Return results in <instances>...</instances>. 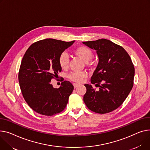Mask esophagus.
<instances>
[{
    "mask_svg": "<svg viewBox=\"0 0 150 150\" xmlns=\"http://www.w3.org/2000/svg\"><path fill=\"white\" fill-rule=\"evenodd\" d=\"M74 88H76V87H78V86H79V85L78 84H74Z\"/></svg>",
    "mask_w": 150,
    "mask_h": 150,
    "instance_id": "esophagus-1",
    "label": "esophagus"
}]
</instances>
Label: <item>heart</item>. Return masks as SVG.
<instances>
[{"label":"heart","instance_id":"b5f03b06","mask_svg":"<svg viewBox=\"0 0 150 150\" xmlns=\"http://www.w3.org/2000/svg\"><path fill=\"white\" fill-rule=\"evenodd\" d=\"M74 54L86 63L88 62L93 56L92 50L85 46H80L75 48L74 50ZM58 64L62 69L68 68L69 59L68 55L65 52H63L59 55L58 57ZM87 76V75L86 72H74L68 75V78L72 81L80 83Z\"/></svg>","mask_w":150,"mask_h":150}]
</instances>
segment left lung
<instances>
[{
  "label": "left lung",
  "instance_id": "obj_1",
  "mask_svg": "<svg viewBox=\"0 0 150 150\" xmlns=\"http://www.w3.org/2000/svg\"><path fill=\"white\" fill-rule=\"evenodd\" d=\"M95 50L99 62L91 78L92 85L84 84L87 91L83 97L91 111L100 114L111 112L121 105L133 86L134 67L125 50L108 40L83 42Z\"/></svg>",
  "mask_w": 150,
  "mask_h": 150
}]
</instances>
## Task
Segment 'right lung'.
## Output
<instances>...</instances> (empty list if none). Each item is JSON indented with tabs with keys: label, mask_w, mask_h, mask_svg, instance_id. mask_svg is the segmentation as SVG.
<instances>
[{
	"label": "right lung",
	"mask_w": 150,
	"mask_h": 150,
	"mask_svg": "<svg viewBox=\"0 0 150 150\" xmlns=\"http://www.w3.org/2000/svg\"><path fill=\"white\" fill-rule=\"evenodd\" d=\"M74 42L46 38L32 44L26 51L19 69L18 82L25 101L37 113L52 116L66 108L74 86L64 81L57 88L51 81L62 71L59 55Z\"/></svg>",
	"instance_id": "right-lung-1"
}]
</instances>
